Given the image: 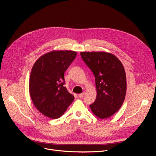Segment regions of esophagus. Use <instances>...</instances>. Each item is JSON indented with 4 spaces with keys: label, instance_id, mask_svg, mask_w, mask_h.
Segmentation results:
<instances>
[{
    "label": "esophagus",
    "instance_id": "obj_1",
    "mask_svg": "<svg viewBox=\"0 0 156 156\" xmlns=\"http://www.w3.org/2000/svg\"><path fill=\"white\" fill-rule=\"evenodd\" d=\"M84 95H85L84 93L80 94H78V97H79V98H83L84 97Z\"/></svg>",
    "mask_w": 156,
    "mask_h": 156
}]
</instances>
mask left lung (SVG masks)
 I'll use <instances>...</instances> for the list:
<instances>
[{
    "instance_id": "1",
    "label": "left lung",
    "mask_w": 156,
    "mask_h": 156,
    "mask_svg": "<svg viewBox=\"0 0 156 156\" xmlns=\"http://www.w3.org/2000/svg\"><path fill=\"white\" fill-rule=\"evenodd\" d=\"M80 55L95 79L97 97L90 108L98 118H109L120 109L125 98L126 78L123 66L108 52H83Z\"/></svg>"
}]
</instances>
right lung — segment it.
<instances>
[{"instance_id": "add662e5", "label": "right lung", "mask_w": 156, "mask_h": 156, "mask_svg": "<svg viewBox=\"0 0 156 156\" xmlns=\"http://www.w3.org/2000/svg\"><path fill=\"white\" fill-rule=\"evenodd\" d=\"M76 54L71 51L48 52L41 56L31 69L29 83L31 100L47 117L60 118L75 99L64 86V73Z\"/></svg>"}]
</instances>
